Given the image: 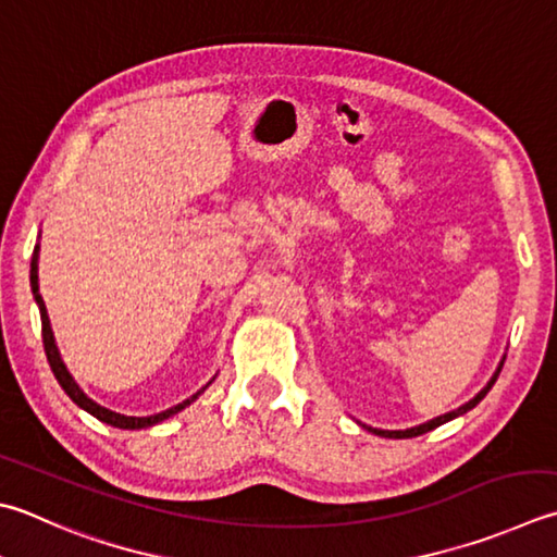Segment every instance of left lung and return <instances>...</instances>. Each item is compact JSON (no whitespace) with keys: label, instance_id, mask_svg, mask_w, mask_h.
Returning a JSON list of instances; mask_svg holds the SVG:
<instances>
[{"label":"left lung","instance_id":"8db88e82","mask_svg":"<svg viewBox=\"0 0 557 557\" xmlns=\"http://www.w3.org/2000/svg\"><path fill=\"white\" fill-rule=\"evenodd\" d=\"M505 359H507V354L502 356V361H499V366H497V371L492 373V377L487 381V385L482 387V391L473 397V400H468L466 405H460L458 409H450V412H446V414H438V417H434V419H429V422H424V424H417V426H409V429H373V426H369V424H361V426H363V429H369L371 434H375V436H385V438H412V436H419V434L432 432V429H436V426H442V424L450 422V419H456V417H460V414L470 412V409H473V407L482 400V397H485V395L492 391V385H495L497 375H499V371H502V366H505Z\"/></svg>","mask_w":557,"mask_h":557}]
</instances>
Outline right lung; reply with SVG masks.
<instances>
[{"label": "right lung", "instance_id": "obj_1", "mask_svg": "<svg viewBox=\"0 0 557 557\" xmlns=\"http://www.w3.org/2000/svg\"><path fill=\"white\" fill-rule=\"evenodd\" d=\"M38 255H40V245H36L34 257H30V290H34V300H36L38 310H40V324H44V346H46V356H48L50 371H52V375H55V381L60 383L62 391H65V393L70 395V400L75 403L77 407H82L84 412H89L91 417H97L99 422L111 424V426H115V429H150V426H154V424L164 422V419L174 417L176 412H182L184 407H188L194 400H198V395H201V393L206 391V387L213 383V381H211L208 385H203L201 391L188 397V400H184V403H180V405H174V407H170V409H164V412L150 414V417H128V414L113 412V409L103 407V405H99V403H94L91 397H89L87 393H84L82 387L77 385V381H75V377H72V373L67 371L65 361H62V356H60V349H58V344H55V334H52V327H50V318H48L46 302H44V298H40V293H38Z\"/></svg>", "mask_w": 557, "mask_h": 557}]
</instances>
